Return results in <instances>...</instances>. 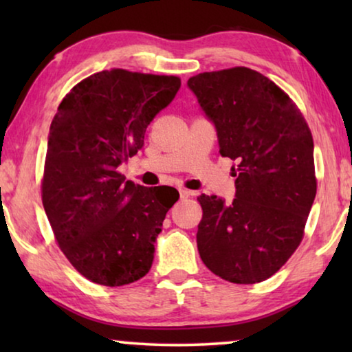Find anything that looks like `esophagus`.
<instances>
[{
    "label": "esophagus",
    "instance_id": "esophagus-1",
    "mask_svg": "<svg viewBox=\"0 0 352 352\" xmlns=\"http://www.w3.org/2000/svg\"><path fill=\"white\" fill-rule=\"evenodd\" d=\"M189 195H192V192H190V190H188V189H180V199H188Z\"/></svg>",
    "mask_w": 352,
    "mask_h": 352
}]
</instances>
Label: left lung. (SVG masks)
<instances>
[{"label": "left lung", "mask_w": 352, "mask_h": 352, "mask_svg": "<svg viewBox=\"0 0 352 352\" xmlns=\"http://www.w3.org/2000/svg\"><path fill=\"white\" fill-rule=\"evenodd\" d=\"M188 87L216 126L220 155L236 162L231 204L197 197L200 258L225 281H265L305 236L317 194L311 129L287 93L254 69L200 73Z\"/></svg>", "instance_id": "left-lung-1"}]
</instances>
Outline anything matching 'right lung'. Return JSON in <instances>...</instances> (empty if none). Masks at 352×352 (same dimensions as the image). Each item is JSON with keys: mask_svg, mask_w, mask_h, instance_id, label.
<instances>
[{"mask_svg": "<svg viewBox=\"0 0 352 352\" xmlns=\"http://www.w3.org/2000/svg\"><path fill=\"white\" fill-rule=\"evenodd\" d=\"M180 85L177 76L105 69L71 88L52 119L41 201L58 247L91 283L118 287L151 270L180 194L126 182L118 166L142 147L147 126Z\"/></svg>", "mask_w": 352, "mask_h": 352, "instance_id": "add662e5", "label": "right lung"}]
</instances>
